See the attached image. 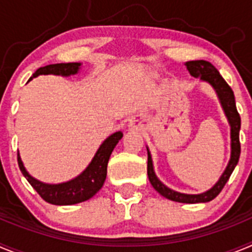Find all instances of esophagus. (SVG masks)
I'll return each instance as SVG.
<instances>
[{
  "mask_svg": "<svg viewBox=\"0 0 252 252\" xmlns=\"http://www.w3.org/2000/svg\"><path fill=\"white\" fill-rule=\"evenodd\" d=\"M135 122H136V125H137V126H140V125H141V122H142V119H139V120H136V121H135Z\"/></svg>",
  "mask_w": 252,
  "mask_h": 252,
  "instance_id": "esophagus-1",
  "label": "esophagus"
}]
</instances>
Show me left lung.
Here are the masks:
<instances>
[{
    "instance_id": "1",
    "label": "left lung",
    "mask_w": 252,
    "mask_h": 252,
    "mask_svg": "<svg viewBox=\"0 0 252 252\" xmlns=\"http://www.w3.org/2000/svg\"><path fill=\"white\" fill-rule=\"evenodd\" d=\"M187 69L189 73L195 78H201L202 81L208 82L211 86L216 90L218 94V98L221 101L222 107H223L224 113H226L228 122L231 125V159L228 165H227L226 170L223 171L222 177L220 178L217 183L212 187V188L207 190V192L202 193V194H183V193L174 192L165 187L157 178L155 173H154L153 161H151L150 153L148 150V177L150 180L151 186L154 189L159 192L162 197L168 198L170 201L180 202V203H206V202L212 201L217 197L221 190L223 189L224 184L227 183V180L230 179L231 174H232L233 169L237 165L240 159V154H241V145H240V127H241V117H240L237 108H236L235 102V94L233 91L231 90V87L227 84L222 75L220 74L217 69L212 65V64L207 62V60H192V62H187L186 63Z\"/></svg>"
}]
</instances>
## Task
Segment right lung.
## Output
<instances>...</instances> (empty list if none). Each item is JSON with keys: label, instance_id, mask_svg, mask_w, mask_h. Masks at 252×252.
I'll use <instances>...</instances> for the list:
<instances>
[{"label": "right lung", "instance_id": "right-lung-1", "mask_svg": "<svg viewBox=\"0 0 252 252\" xmlns=\"http://www.w3.org/2000/svg\"><path fill=\"white\" fill-rule=\"evenodd\" d=\"M79 63H59L50 64V65L41 66L32 74L30 79L40 74H57V75H70L75 74L79 69ZM122 137V132H115L110 137H107L98 151L95 153L94 158L91 164L87 166L86 170L75 179L62 184H45L39 180L34 179L26 171L22 164L20 155L17 153V162L22 175L28 179L31 187L37 192V194L44 201L55 206H69V204L81 203L92 198L95 193L103 186L107 175V164L110 160L113 149L117 145L119 140Z\"/></svg>", "mask_w": 252, "mask_h": 252}]
</instances>
